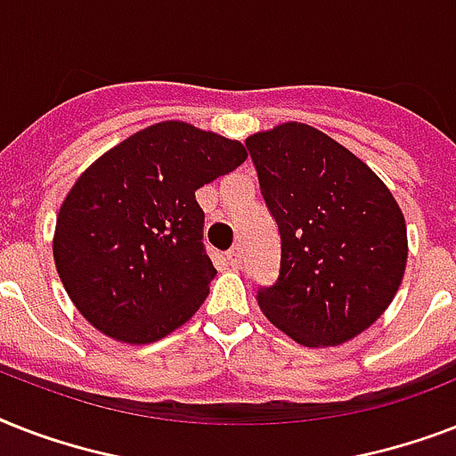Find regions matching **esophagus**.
<instances>
[{"instance_id": "esophagus-1", "label": "esophagus", "mask_w": 456, "mask_h": 456, "mask_svg": "<svg viewBox=\"0 0 456 456\" xmlns=\"http://www.w3.org/2000/svg\"><path fill=\"white\" fill-rule=\"evenodd\" d=\"M227 260H229V265L234 267V270H239V267H241V263H243L241 246H234L232 250H227Z\"/></svg>"}]
</instances>
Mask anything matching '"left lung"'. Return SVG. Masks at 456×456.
Instances as JSON below:
<instances>
[{"label":"left lung","mask_w":456,"mask_h":456,"mask_svg":"<svg viewBox=\"0 0 456 456\" xmlns=\"http://www.w3.org/2000/svg\"><path fill=\"white\" fill-rule=\"evenodd\" d=\"M281 234L272 324L305 347L340 346L381 317L407 267L404 215L379 175L324 132L281 123L246 139Z\"/></svg>","instance_id":"left-lung-1"}]
</instances>
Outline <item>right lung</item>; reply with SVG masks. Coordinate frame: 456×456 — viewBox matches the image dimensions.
Segmentation results:
<instances>
[{
    "label": "right lung",
    "instance_id": "right-lung-1",
    "mask_svg": "<svg viewBox=\"0 0 456 456\" xmlns=\"http://www.w3.org/2000/svg\"><path fill=\"white\" fill-rule=\"evenodd\" d=\"M246 158L236 139L165 120L82 172L56 215L53 263L89 324L146 346L193 317L217 274L196 189Z\"/></svg>",
    "mask_w": 456,
    "mask_h": 456
}]
</instances>
